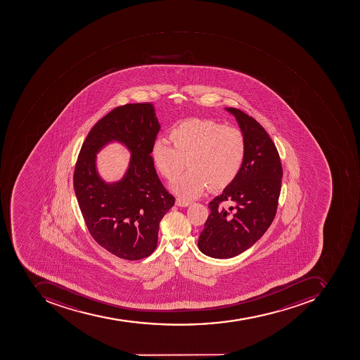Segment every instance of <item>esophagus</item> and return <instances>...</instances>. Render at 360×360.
<instances>
[{"instance_id": "34e87169", "label": "esophagus", "mask_w": 360, "mask_h": 360, "mask_svg": "<svg viewBox=\"0 0 360 360\" xmlns=\"http://www.w3.org/2000/svg\"><path fill=\"white\" fill-rule=\"evenodd\" d=\"M176 206H179V207H187V206H189V205H191V201H188V200H183V199H181V198H177L176 199Z\"/></svg>"}]
</instances>
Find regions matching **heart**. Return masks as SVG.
<instances>
[{
  "instance_id": "obj_1",
  "label": "heart",
  "mask_w": 360,
  "mask_h": 360,
  "mask_svg": "<svg viewBox=\"0 0 360 360\" xmlns=\"http://www.w3.org/2000/svg\"><path fill=\"white\" fill-rule=\"evenodd\" d=\"M173 146L163 139L154 140L152 162L184 199L199 196L208 186L211 191L224 188L238 176L245 159L244 136L238 128L222 126L203 118H188L179 122L169 131Z\"/></svg>"
}]
</instances>
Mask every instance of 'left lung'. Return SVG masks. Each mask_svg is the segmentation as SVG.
Segmentation results:
<instances>
[{
  "label": "left lung",
  "instance_id": "obj_1",
  "mask_svg": "<svg viewBox=\"0 0 360 360\" xmlns=\"http://www.w3.org/2000/svg\"><path fill=\"white\" fill-rule=\"evenodd\" d=\"M226 110L236 117L246 152L238 176L209 202L198 248L214 258L234 257L263 236L275 218L283 177L277 148L263 127L238 108ZM222 202H230L231 208L222 207Z\"/></svg>",
  "mask_w": 360,
  "mask_h": 360
}]
</instances>
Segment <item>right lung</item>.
Listing matches in <instances>:
<instances>
[{
	"mask_svg": "<svg viewBox=\"0 0 360 360\" xmlns=\"http://www.w3.org/2000/svg\"><path fill=\"white\" fill-rule=\"evenodd\" d=\"M159 130L152 103L116 107L89 132L75 164V196L89 233L105 250L127 261L153 253L160 221L175 203L150 155ZM112 141L124 143L132 158L120 181L105 184L96 173V154Z\"/></svg>",
	"mask_w": 360,
	"mask_h": 360,
	"instance_id": "right-lung-1",
	"label": "right lung"
}]
</instances>
